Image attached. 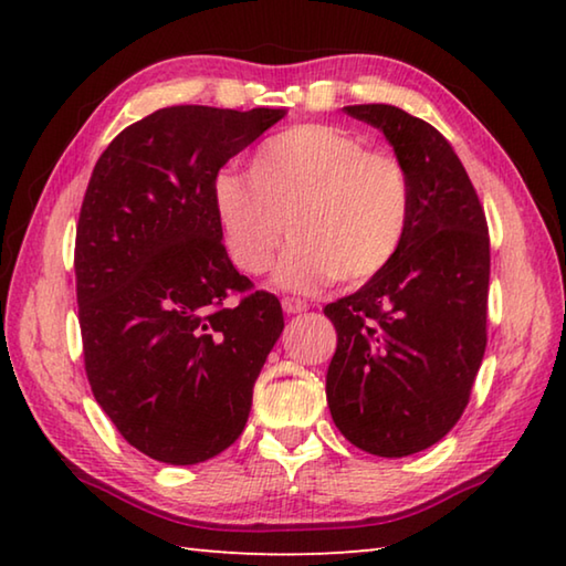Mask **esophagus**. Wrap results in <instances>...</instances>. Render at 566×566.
<instances>
[{
    "instance_id": "obj_1",
    "label": "esophagus",
    "mask_w": 566,
    "mask_h": 566,
    "mask_svg": "<svg viewBox=\"0 0 566 566\" xmlns=\"http://www.w3.org/2000/svg\"><path fill=\"white\" fill-rule=\"evenodd\" d=\"M306 302H302V300H294V296H284L282 300V310L286 312V314H300V312H306Z\"/></svg>"
}]
</instances>
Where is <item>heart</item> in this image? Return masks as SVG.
I'll return each mask as SVG.
<instances>
[{
	"mask_svg": "<svg viewBox=\"0 0 566 566\" xmlns=\"http://www.w3.org/2000/svg\"><path fill=\"white\" fill-rule=\"evenodd\" d=\"M411 212L407 169L385 149L332 124H300L266 139L249 179L214 181V214L229 260L260 276L274 264L290 219L292 247L276 284L312 292L332 276L359 284L377 276L405 242Z\"/></svg>",
	"mask_w": 566,
	"mask_h": 566,
	"instance_id": "b5f03b06",
	"label": "heart"
}]
</instances>
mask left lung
<instances>
[{
  "label": "left lung",
  "mask_w": 566,
  "mask_h": 566,
  "mask_svg": "<svg viewBox=\"0 0 566 566\" xmlns=\"http://www.w3.org/2000/svg\"><path fill=\"white\" fill-rule=\"evenodd\" d=\"M344 112L385 132L407 169L411 212L395 260L324 306L337 329L327 401L361 452L409 457L469 405L486 349L490 232L467 169L432 124L391 104Z\"/></svg>",
  "instance_id": "1"
}]
</instances>
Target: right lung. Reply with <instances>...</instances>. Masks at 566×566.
<instances>
[{"instance_id":"obj_1","label":"right lung","mask_w":566,"mask_h":566,"mask_svg":"<svg viewBox=\"0 0 566 566\" xmlns=\"http://www.w3.org/2000/svg\"><path fill=\"white\" fill-rule=\"evenodd\" d=\"M284 109H157L94 165L74 274L92 395L157 462L199 464L237 442L282 304L234 270L214 214L219 169ZM240 294L239 303L228 296Z\"/></svg>"}]
</instances>
